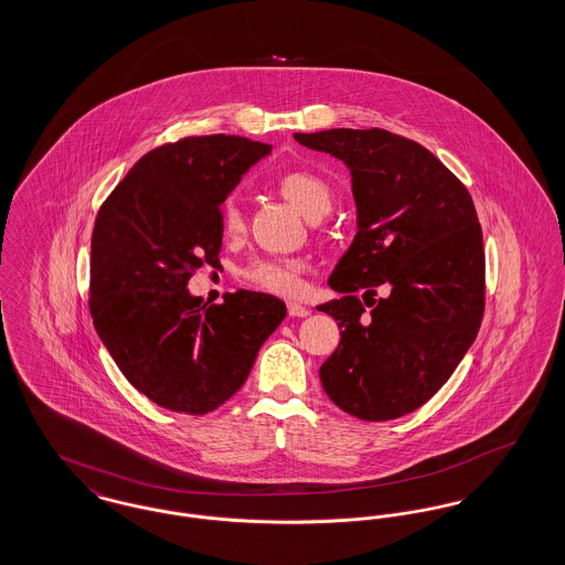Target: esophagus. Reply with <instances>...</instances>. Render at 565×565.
<instances>
[{"mask_svg": "<svg viewBox=\"0 0 565 565\" xmlns=\"http://www.w3.org/2000/svg\"><path fill=\"white\" fill-rule=\"evenodd\" d=\"M288 313H290L292 318H307V316H309V309L302 307V305H298V302H288Z\"/></svg>", "mask_w": 565, "mask_h": 565, "instance_id": "34e87169", "label": "esophagus"}]
</instances>
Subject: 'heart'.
<instances>
[{
    "mask_svg": "<svg viewBox=\"0 0 565 565\" xmlns=\"http://www.w3.org/2000/svg\"><path fill=\"white\" fill-rule=\"evenodd\" d=\"M277 189L309 220H320L332 207V189L322 175L307 169H290L277 178ZM220 224L226 235H237L243 228V214L237 196H228L220 207ZM307 265L298 258H258L252 260L243 277L273 295L292 296L302 288Z\"/></svg>",
    "mask_w": 565,
    "mask_h": 565,
    "instance_id": "1",
    "label": "heart"
}]
</instances>
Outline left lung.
Segmentation results:
<instances>
[{
  "instance_id": "obj_1",
  "label": "left lung",
  "mask_w": 565,
  "mask_h": 565,
  "mask_svg": "<svg viewBox=\"0 0 565 565\" xmlns=\"http://www.w3.org/2000/svg\"><path fill=\"white\" fill-rule=\"evenodd\" d=\"M295 139L348 164L358 214L328 279L341 298L318 307L341 328L320 369L323 392L358 419L403 417L447 383L481 328L483 233L472 196L401 135L330 129ZM362 299L374 307L369 317Z\"/></svg>"
}]
</instances>
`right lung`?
Instances as JSON below:
<instances>
[{"mask_svg": "<svg viewBox=\"0 0 565 565\" xmlns=\"http://www.w3.org/2000/svg\"><path fill=\"white\" fill-rule=\"evenodd\" d=\"M269 143L237 135L184 137L135 162L102 205L90 239V316L135 390L175 413L205 415L249 375L286 318L275 296L239 290L222 305L189 292L215 265L220 205Z\"/></svg>", "mask_w": 565, "mask_h": 565, "instance_id": "1", "label": "right lung"}]
</instances>
